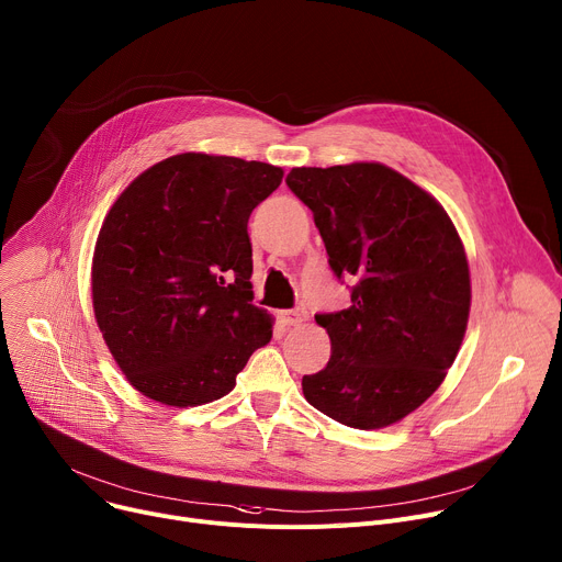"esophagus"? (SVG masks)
<instances>
[{"label":"esophagus","instance_id":"esophagus-1","mask_svg":"<svg viewBox=\"0 0 562 562\" xmlns=\"http://www.w3.org/2000/svg\"><path fill=\"white\" fill-rule=\"evenodd\" d=\"M280 318H282L284 325L297 327V325H301V323L305 321V312H301V310H286V312H282Z\"/></svg>","mask_w":562,"mask_h":562}]
</instances>
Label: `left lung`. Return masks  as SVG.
Returning <instances> with one entry per match:
<instances>
[{
	"instance_id": "left-lung-1",
	"label": "left lung",
	"mask_w": 562,
	"mask_h": 562,
	"mask_svg": "<svg viewBox=\"0 0 562 562\" xmlns=\"http://www.w3.org/2000/svg\"><path fill=\"white\" fill-rule=\"evenodd\" d=\"M289 190L314 214L352 305L316 314L331 357L303 378L307 402L355 429L416 411L457 359L470 314V269L442 205L380 162L295 167Z\"/></svg>"
}]
</instances>
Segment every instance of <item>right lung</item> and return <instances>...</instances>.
Instances as JSON below:
<instances>
[{"instance_id": "add662e5", "label": "right lung", "mask_w": 562, "mask_h": 562, "mask_svg": "<svg viewBox=\"0 0 562 562\" xmlns=\"http://www.w3.org/2000/svg\"><path fill=\"white\" fill-rule=\"evenodd\" d=\"M282 169L180 154L139 173L110 207L92 257V305L128 382L169 406L235 389L273 336L252 305L250 212Z\"/></svg>"}]
</instances>
